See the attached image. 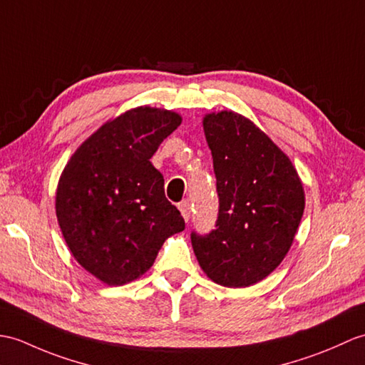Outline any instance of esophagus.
Returning a JSON list of instances; mask_svg holds the SVG:
<instances>
[{
    "label": "esophagus",
    "instance_id": "esophagus-1",
    "mask_svg": "<svg viewBox=\"0 0 365 365\" xmlns=\"http://www.w3.org/2000/svg\"><path fill=\"white\" fill-rule=\"evenodd\" d=\"M179 210H180V213H182V216H183V219L186 222L190 221V217H191V207H190V202L188 200H183V202H180L179 203Z\"/></svg>",
    "mask_w": 365,
    "mask_h": 365
}]
</instances>
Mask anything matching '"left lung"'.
Segmentation results:
<instances>
[{"label":"left lung","instance_id":"left-lung-1","mask_svg":"<svg viewBox=\"0 0 365 365\" xmlns=\"http://www.w3.org/2000/svg\"><path fill=\"white\" fill-rule=\"evenodd\" d=\"M213 155L216 230L191 233L199 266L211 282L247 287L264 279L289 252L304 210L291 158L259 127L233 110L202 120Z\"/></svg>","mask_w":365,"mask_h":365}]
</instances>
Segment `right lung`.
Instances as JSON below:
<instances>
[{"instance_id": "1", "label": "right lung", "mask_w": 365, "mask_h": 365, "mask_svg": "<svg viewBox=\"0 0 365 365\" xmlns=\"http://www.w3.org/2000/svg\"><path fill=\"white\" fill-rule=\"evenodd\" d=\"M180 123L173 110H127L91 133L61 174L56 216L63 240L74 259L108 286L146 274L163 242L185 230L150 163Z\"/></svg>"}]
</instances>
